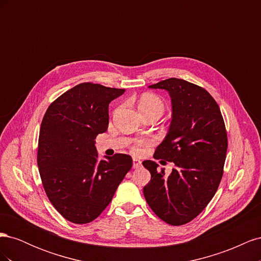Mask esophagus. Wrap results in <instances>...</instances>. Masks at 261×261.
<instances>
[{
  "label": "esophagus",
  "mask_w": 261,
  "mask_h": 261,
  "mask_svg": "<svg viewBox=\"0 0 261 261\" xmlns=\"http://www.w3.org/2000/svg\"><path fill=\"white\" fill-rule=\"evenodd\" d=\"M140 167H141V161L136 159V158H134V159H133V168L134 169H138Z\"/></svg>",
  "instance_id": "obj_1"
}]
</instances>
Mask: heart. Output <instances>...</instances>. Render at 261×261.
<instances>
[{
  "label": "heart",
  "mask_w": 261,
  "mask_h": 261,
  "mask_svg": "<svg viewBox=\"0 0 261 261\" xmlns=\"http://www.w3.org/2000/svg\"><path fill=\"white\" fill-rule=\"evenodd\" d=\"M153 108H156V109H161L163 111V103L162 101L156 98L155 96H152V94H146V96H144L143 98L140 99L139 101V110L140 109H153ZM151 144V139H145V140H139L138 143L135 145V147H134V152L135 153H140L143 150H141V148L143 147H146L148 145Z\"/></svg>",
  "instance_id": "obj_1"
}]
</instances>
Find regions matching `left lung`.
Listing matches in <instances>:
<instances>
[{
	"label": "left lung",
	"mask_w": 261,
	"mask_h": 261,
	"mask_svg": "<svg viewBox=\"0 0 261 261\" xmlns=\"http://www.w3.org/2000/svg\"><path fill=\"white\" fill-rule=\"evenodd\" d=\"M149 88L170 94L171 123L154 158L173 162L175 168L165 176L154 161H144L151 174L144 196L164 222L183 225L207 207L219 187L227 150L225 125L217 102L199 86L169 78Z\"/></svg>",
	"instance_id": "1"
}]
</instances>
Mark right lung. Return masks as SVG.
I'll return each instance as SVG.
<instances>
[{
  "label": "right lung",
  "mask_w": 261,
  "mask_h": 261,
  "mask_svg": "<svg viewBox=\"0 0 261 261\" xmlns=\"http://www.w3.org/2000/svg\"><path fill=\"white\" fill-rule=\"evenodd\" d=\"M124 91L83 83L63 93L43 116L39 173L53 207L73 223H89L98 218L132 169L128 154L99 160L94 140L108 129L110 102Z\"/></svg>",
  "instance_id": "1"
}]
</instances>
